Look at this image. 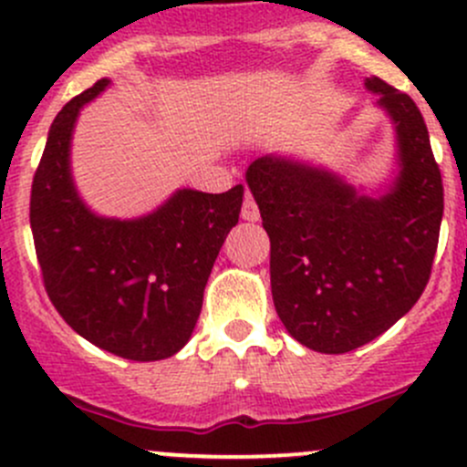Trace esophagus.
<instances>
[{"instance_id": "esophagus-1", "label": "esophagus", "mask_w": 467, "mask_h": 467, "mask_svg": "<svg viewBox=\"0 0 467 467\" xmlns=\"http://www.w3.org/2000/svg\"><path fill=\"white\" fill-rule=\"evenodd\" d=\"M242 219H246V221H259V219H262V214H259V208H257V201L253 199V194H250V192H246V196H244Z\"/></svg>"}]
</instances>
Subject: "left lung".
Listing matches in <instances>:
<instances>
[{"label":"left lung","instance_id":"1","mask_svg":"<svg viewBox=\"0 0 467 467\" xmlns=\"http://www.w3.org/2000/svg\"><path fill=\"white\" fill-rule=\"evenodd\" d=\"M365 87L396 131L399 174L385 194H362L291 156H259L246 170L271 237L275 311L320 353L367 345L419 302L443 219V181L419 107L376 76Z\"/></svg>","mask_w":467,"mask_h":467}]
</instances>
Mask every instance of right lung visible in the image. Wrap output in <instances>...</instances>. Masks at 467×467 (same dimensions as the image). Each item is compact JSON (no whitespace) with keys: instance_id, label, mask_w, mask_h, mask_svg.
<instances>
[{"instance_id":"add662e5","label":"right lung","mask_w":467,"mask_h":467,"mask_svg":"<svg viewBox=\"0 0 467 467\" xmlns=\"http://www.w3.org/2000/svg\"><path fill=\"white\" fill-rule=\"evenodd\" d=\"M109 82L68 100L48 130L33 176V242L44 288L78 336L127 360H163L192 336L244 185L221 194L176 190L139 219L93 213L73 183L71 139L82 107Z\"/></svg>"}]
</instances>
